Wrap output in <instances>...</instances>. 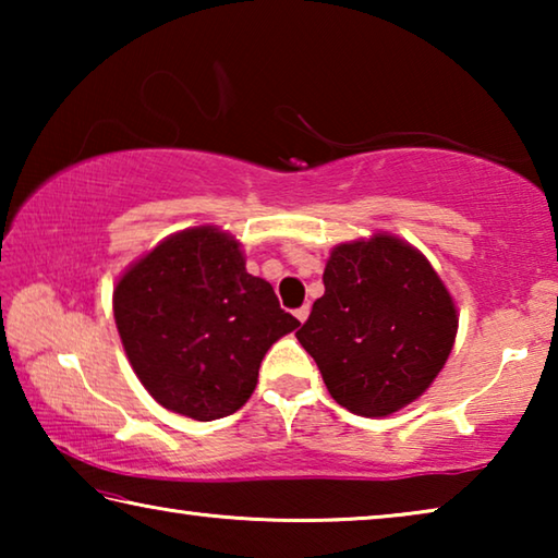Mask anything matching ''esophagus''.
Returning <instances> with one entry per match:
<instances>
[{
    "label": "esophagus",
    "instance_id": "1",
    "mask_svg": "<svg viewBox=\"0 0 558 558\" xmlns=\"http://www.w3.org/2000/svg\"><path fill=\"white\" fill-rule=\"evenodd\" d=\"M295 317L300 319V323H305V319L310 317V305H302L295 310Z\"/></svg>",
    "mask_w": 558,
    "mask_h": 558
}]
</instances>
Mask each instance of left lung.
Wrapping results in <instances>:
<instances>
[{
    "label": "left lung",
    "mask_w": 558,
    "mask_h": 558,
    "mask_svg": "<svg viewBox=\"0 0 558 558\" xmlns=\"http://www.w3.org/2000/svg\"><path fill=\"white\" fill-rule=\"evenodd\" d=\"M325 295L295 337L332 399L364 418L401 411L426 393L458 335V307L423 253L391 233L339 243Z\"/></svg>",
    "instance_id": "left-lung-1"
}]
</instances>
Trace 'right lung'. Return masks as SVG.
Instances as JSON below:
<instances>
[{
  "instance_id": "obj_1",
  "label": "right lung",
  "mask_w": 558,
  "mask_h": 558,
  "mask_svg": "<svg viewBox=\"0 0 558 558\" xmlns=\"http://www.w3.org/2000/svg\"><path fill=\"white\" fill-rule=\"evenodd\" d=\"M112 315L149 396L194 421L239 411L268 349L300 327L219 226L177 231L132 263L112 290Z\"/></svg>"
}]
</instances>
